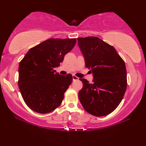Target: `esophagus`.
I'll return each mask as SVG.
<instances>
[{
  "instance_id": "esophagus-1",
  "label": "esophagus",
  "mask_w": 146,
  "mask_h": 146,
  "mask_svg": "<svg viewBox=\"0 0 146 146\" xmlns=\"http://www.w3.org/2000/svg\"><path fill=\"white\" fill-rule=\"evenodd\" d=\"M72 79H73V81H76V80H78V78L77 76H72Z\"/></svg>"
}]
</instances>
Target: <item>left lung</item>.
<instances>
[{
  "mask_svg": "<svg viewBox=\"0 0 146 146\" xmlns=\"http://www.w3.org/2000/svg\"><path fill=\"white\" fill-rule=\"evenodd\" d=\"M84 57L86 67L93 74V82L84 78L78 93L85 110L95 116H104L118 106L126 90L125 62L114 47L98 37L77 38Z\"/></svg>",
  "mask_w": 146,
  "mask_h": 146,
  "instance_id": "8db88e82",
  "label": "left lung"
}]
</instances>
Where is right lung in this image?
<instances>
[{
    "mask_svg": "<svg viewBox=\"0 0 146 146\" xmlns=\"http://www.w3.org/2000/svg\"><path fill=\"white\" fill-rule=\"evenodd\" d=\"M76 38H50L32 48L19 67V87L32 110L47 113L61 104L72 76L55 73L64 57L75 46Z\"/></svg>",
    "mask_w": 146,
    "mask_h": 146,
    "instance_id": "add662e5",
    "label": "right lung"
}]
</instances>
